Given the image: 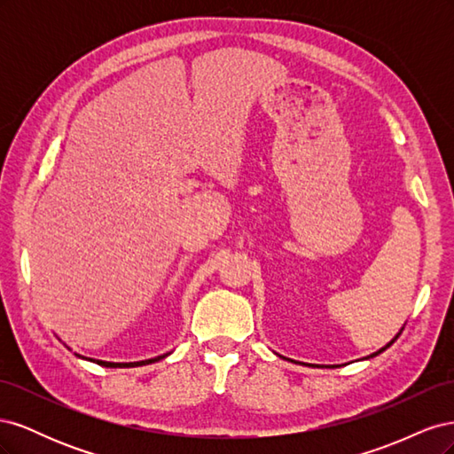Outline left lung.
Returning a JSON list of instances; mask_svg holds the SVG:
<instances>
[{"label":"left lung","mask_w":454,"mask_h":454,"mask_svg":"<svg viewBox=\"0 0 454 454\" xmlns=\"http://www.w3.org/2000/svg\"><path fill=\"white\" fill-rule=\"evenodd\" d=\"M402 332H403V327H402V329H400V333H397V335H395V337H394V339H392V340H390V342H388V345H387V347H382V348H380V350H377V352H373V354H371V356H367V358H375V356H379V354H380V352H384V350H387V348H388V347H390V345H394V340H395V339H397V337H400V335H402Z\"/></svg>","instance_id":"obj_1"}]
</instances>
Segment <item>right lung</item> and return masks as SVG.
<instances>
[{
  "mask_svg": "<svg viewBox=\"0 0 454 454\" xmlns=\"http://www.w3.org/2000/svg\"><path fill=\"white\" fill-rule=\"evenodd\" d=\"M170 352H167V354H162V356H157V358H149V360H142V362H129V364H115V362H104V360H92V358H85V360H90V362H96L98 365H102V367H138V365H147V364H155V362H159V360H162V358H167ZM75 356H79V354H75ZM79 358H83V356H79Z\"/></svg>",
  "mask_w": 454,
  "mask_h": 454,
  "instance_id": "add662e5",
  "label": "right lung"
}]
</instances>
